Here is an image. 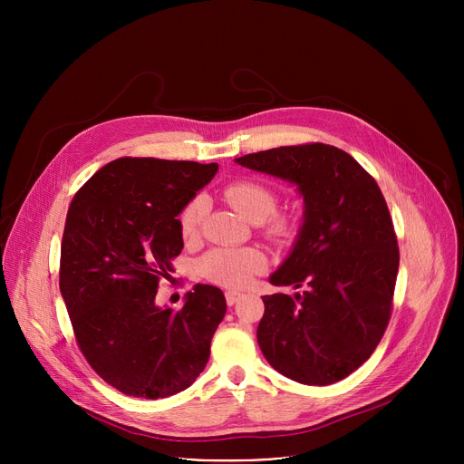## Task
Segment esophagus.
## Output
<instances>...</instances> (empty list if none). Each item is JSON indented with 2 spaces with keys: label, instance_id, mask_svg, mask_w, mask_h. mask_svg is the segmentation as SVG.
I'll list each match as a JSON object with an SVG mask.
<instances>
[{
  "label": "esophagus",
  "instance_id": "34e87169",
  "mask_svg": "<svg viewBox=\"0 0 464 464\" xmlns=\"http://www.w3.org/2000/svg\"><path fill=\"white\" fill-rule=\"evenodd\" d=\"M240 295H242V294L237 292V290H227V292H226V301H227V304L233 306V304L238 301Z\"/></svg>",
  "mask_w": 464,
  "mask_h": 464
}]
</instances>
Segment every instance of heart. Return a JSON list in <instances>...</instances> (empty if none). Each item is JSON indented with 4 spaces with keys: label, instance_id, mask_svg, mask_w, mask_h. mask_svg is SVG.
Returning a JSON list of instances; mask_svg holds the SVG:
<instances>
[{
    "label": "heart",
    "instance_id": "obj_1",
    "mask_svg": "<svg viewBox=\"0 0 464 464\" xmlns=\"http://www.w3.org/2000/svg\"><path fill=\"white\" fill-rule=\"evenodd\" d=\"M226 200L246 220L260 224L272 240L285 242L294 233V222L286 215H277V194L268 185L242 179L226 187ZM206 213V200L196 196L179 215V231L185 240H192L200 231ZM202 274L222 286L242 288L262 274L268 266V258L256 247H218L202 258Z\"/></svg>",
    "mask_w": 464,
    "mask_h": 464
}]
</instances>
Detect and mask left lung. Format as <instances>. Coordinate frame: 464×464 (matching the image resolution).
<instances>
[{
  "label": "left lung",
  "mask_w": 464,
  "mask_h": 464,
  "mask_svg": "<svg viewBox=\"0 0 464 464\" xmlns=\"http://www.w3.org/2000/svg\"><path fill=\"white\" fill-rule=\"evenodd\" d=\"M235 161L295 183L304 202L294 249L270 283L306 290L262 297L258 347L299 383L340 382L369 360L391 317L401 253L385 198L353 156L323 143Z\"/></svg>",
  "instance_id": "obj_1"
}]
</instances>
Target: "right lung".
<instances>
[{
  "instance_id": "obj_1",
  "label": "right lung",
  "mask_w": 464,
  "mask_h": 464,
  "mask_svg": "<svg viewBox=\"0 0 464 464\" xmlns=\"http://www.w3.org/2000/svg\"><path fill=\"white\" fill-rule=\"evenodd\" d=\"M218 165L119 158L73 196L60 247V294L92 369L138 399H165L204 371L226 315L220 288L196 285L179 310L156 306L181 253L178 215Z\"/></svg>"
}]
</instances>
